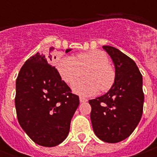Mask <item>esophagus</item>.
<instances>
[{
  "instance_id": "obj_1",
  "label": "esophagus",
  "mask_w": 157,
  "mask_h": 157,
  "mask_svg": "<svg viewBox=\"0 0 157 157\" xmlns=\"http://www.w3.org/2000/svg\"><path fill=\"white\" fill-rule=\"evenodd\" d=\"M79 101H80V103H83V102H86V101H87V100H86V98L80 97V98H79Z\"/></svg>"
}]
</instances>
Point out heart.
Listing matches in <instances>:
<instances>
[{
    "label": "heart",
    "mask_w": 157,
    "mask_h": 157,
    "mask_svg": "<svg viewBox=\"0 0 157 157\" xmlns=\"http://www.w3.org/2000/svg\"><path fill=\"white\" fill-rule=\"evenodd\" d=\"M62 79L67 84H72L86 71L87 79H81L72 85V91L81 96L96 94L100 88L105 91L113 82L114 74L109 66V59L106 54L100 51L83 52L77 57L65 56L61 57L57 65Z\"/></svg>",
    "instance_id": "heart-1"
}]
</instances>
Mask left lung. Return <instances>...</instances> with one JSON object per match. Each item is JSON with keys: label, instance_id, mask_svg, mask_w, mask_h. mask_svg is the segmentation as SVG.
<instances>
[{"label": "left lung", "instance_id": "left-lung-1", "mask_svg": "<svg viewBox=\"0 0 157 157\" xmlns=\"http://www.w3.org/2000/svg\"><path fill=\"white\" fill-rule=\"evenodd\" d=\"M115 68L114 82L104 95L89 100L94 133L101 141L116 143L128 138L141 121L144 94L136 63L112 46H102Z\"/></svg>", "mask_w": 157, "mask_h": 157}]
</instances>
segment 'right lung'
Here are the masks:
<instances>
[{
    "label": "right lung",
    "mask_w": 157,
    "mask_h": 157,
    "mask_svg": "<svg viewBox=\"0 0 157 157\" xmlns=\"http://www.w3.org/2000/svg\"><path fill=\"white\" fill-rule=\"evenodd\" d=\"M53 51L51 47L48 56L37 52L29 57L15 83L18 122L35 143L44 147H55L66 139L79 105L78 96L71 94L55 66L50 64Z\"/></svg>",
    "instance_id": "obj_1"
}]
</instances>
